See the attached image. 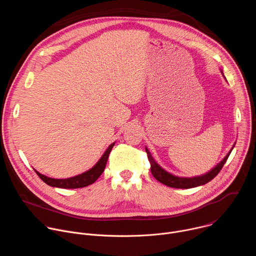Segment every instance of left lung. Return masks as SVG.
I'll return each mask as SVG.
<instances>
[{"mask_svg": "<svg viewBox=\"0 0 256 256\" xmlns=\"http://www.w3.org/2000/svg\"><path fill=\"white\" fill-rule=\"evenodd\" d=\"M222 74H223V72H222ZM234 146L230 150V152L225 156V158L218 165H216V167H214L210 171H208V173H206L204 175L194 176V177H178V176H175V175L167 172L154 160V158L152 157L151 153L149 152V150L147 148H146V152H147L148 159L151 164V172H152L153 176L159 182H161V184H163L169 188H196V186H204V184H208V181H210L212 178H214L218 175V173L221 171L224 164L226 163L229 155L231 154V151L234 148Z\"/></svg>", "mask_w": 256, "mask_h": 256, "instance_id": "obj_1", "label": "left lung"}]
</instances>
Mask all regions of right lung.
<instances>
[{"mask_svg":"<svg viewBox=\"0 0 256 256\" xmlns=\"http://www.w3.org/2000/svg\"><path fill=\"white\" fill-rule=\"evenodd\" d=\"M114 142L109 147L107 148V150L104 152V154L102 155V157L99 159V161L88 171L79 174L77 176L74 177H70V178H64V179H56V178H50L48 177L40 172L36 171L34 169V171L36 172L40 179L46 182V184L50 186L52 188H85L88 186L98 179V177L102 174V172L105 169L106 163H107V159L109 154L112 152V149L114 148Z\"/></svg>","mask_w":256,"mask_h":256,"instance_id":"right-lung-1","label":"right lung"}]
</instances>
